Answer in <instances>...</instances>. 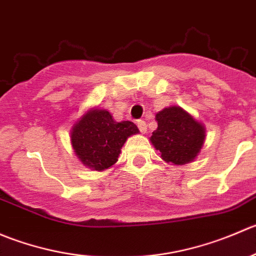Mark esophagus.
Segmentation results:
<instances>
[{"label": "esophagus", "mask_w": 256, "mask_h": 256, "mask_svg": "<svg viewBox=\"0 0 256 256\" xmlns=\"http://www.w3.org/2000/svg\"><path fill=\"white\" fill-rule=\"evenodd\" d=\"M136 126H138V128H139V130H140V133H146V120H139L138 122H136Z\"/></svg>", "instance_id": "1"}]
</instances>
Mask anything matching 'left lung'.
I'll use <instances>...</instances> for the list:
<instances>
[{"instance_id": "8db88e82", "label": "left lung", "mask_w": 256, "mask_h": 256, "mask_svg": "<svg viewBox=\"0 0 256 256\" xmlns=\"http://www.w3.org/2000/svg\"><path fill=\"white\" fill-rule=\"evenodd\" d=\"M158 128L150 140L162 158L174 164L193 162L206 139V130L189 113L180 107H169L156 113Z\"/></svg>"}]
</instances>
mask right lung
<instances>
[{
  "label": "right lung",
  "instance_id": "obj_1",
  "mask_svg": "<svg viewBox=\"0 0 256 256\" xmlns=\"http://www.w3.org/2000/svg\"><path fill=\"white\" fill-rule=\"evenodd\" d=\"M133 122H116L108 110L86 113L70 133L73 149L84 166L103 170L118 160L120 148L128 136L138 133Z\"/></svg>",
  "mask_w": 256,
  "mask_h": 256
}]
</instances>
